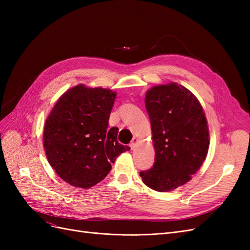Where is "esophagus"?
Here are the masks:
<instances>
[{"label":"esophagus","instance_id":"esophagus-1","mask_svg":"<svg viewBox=\"0 0 250 250\" xmlns=\"http://www.w3.org/2000/svg\"><path fill=\"white\" fill-rule=\"evenodd\" d=\"M137 144H138V139H137V138H133L129 146H130V148H131V149H134V148H135V146H137Z\"/></svg>","mask_w":250,"mask_h":250}]
</instances>
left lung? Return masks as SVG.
Masks as SVG:
<instances>
[{
	"label": "left lung",
	"instance_id": "obj_1",
	"mask_svg": "<svg viewBox=\"0 0 250 250\" xmlns=\"http://www.w3.org/2000/svg\"><path fill=\"white\" fill-rule=\"evenodd\" d=\"M145 105L155 162L140 176L152 190L170 192L190 181L206 160L209 147L206 113L194 94L176 82L148 89Z\"/></svg>",
	"mask_w": 250,
	"mask_h": 250
}]
</instances>
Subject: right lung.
<instances>
[{
    "label": "right lung",
    "instance_id": "right-lung-1",
    "mask_svg": "<svg viewBox=\"0 0 250 250\" xmlns=\"http://www.w3.org/2000/svg\"><path fill=\"white\" fill-rule=\"evenodd\" d=\"M117 93L108 88L73 86L62 95L43 127V148L51 167L69 185L88 188L100 183L111 163L129 146L108 129Z\"/></svg>",
    "mask_w": 250,
    "mask_h": 250
}]
</instances>
